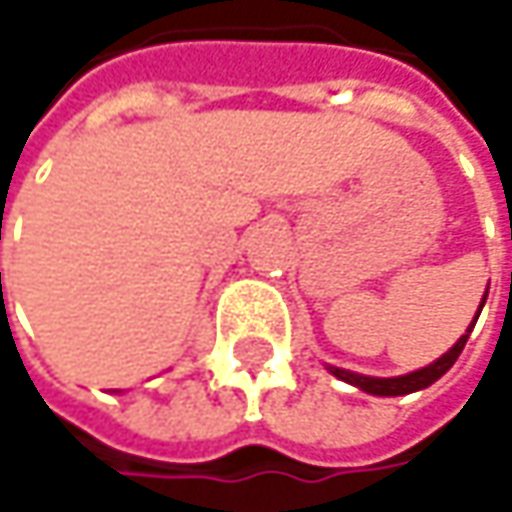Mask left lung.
I'll return each instance as SVG.
<instances>
[{
	"instance_id": "obj_1",
	"label": "left lung",
	"mask_w": 512,
	"mask_h": 512,
	"mask_svg": "<svg viewBox=\"0 0 512 512\" xmlns=\"http://www.w3.org/2000/svg\"><path fill=\"white\" fill-rule=\"evenodd\" d=\"M483 302H486V296H483ZM483 302H480V308H483ZM480 308H477V317H480ZM477 317L471 320V326L465 329V335H462L460 341H457L445 356L436 358L433 364H427V367H421V370H412V373H403V376H364V373H353V370H344V367H332V364H329V373L338 376V379H344V382H350V385H356L361 391H367V394H376V397H400V394L421 391V388L433 385L436 379H442V376L454 367V361L460 358L462 347H465V341H468V335H471Z\"/></svg>"
}]
</instances>
